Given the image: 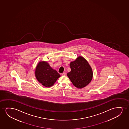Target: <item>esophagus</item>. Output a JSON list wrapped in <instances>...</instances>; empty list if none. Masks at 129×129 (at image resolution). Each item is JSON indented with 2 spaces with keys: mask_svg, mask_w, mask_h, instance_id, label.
<instances>
[{
  "mask_svg": "<svg viewBox=\"0 0 129 129\" xmlns=\"http://www.w3.org/2000/svg\"><path fill=\"white\" fill-rule=\"evenodd\" d=\"M62 76H65L66 75V73L63 72L62 73Z\"/></svg>",
  "mask_w": 129,
  "mask_h": 129,
  "instance_id": "obj_1",
  "label": "esophagus"
}]
</instances>
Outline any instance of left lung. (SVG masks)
Masks as SVG:
<instances>
[{"mask_svg": "<svg viewBox=\"0 0 129 129\" xmlns=\"http://www.w3.org/2000/svg\"><path fill=\"white\" fill-rule=\"evenodd\" d=\"M71 71L67 75L73 84L78 88H82L90 83L93 77L92 68L83 57H78L70 64Z\"/></svg>", "mask_w": 129, "mask_h": 129, "instance_id": "8db88e82", "label": "left lung"}]
</instances>
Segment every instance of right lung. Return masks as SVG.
<instances>
[{
	"label": "right lung",
	"mask_w": 129,
	"mask_h": 129,
	"mask_svg": "<svg viewBox=\"0 0 129 129\" xmlns=\"http://www.w3.org/2000/svg\"><path fill=\"white\" fill-rule=\"evenodd\" d=\"M37 79L43 85L52 86L60 77L57 71L53 70L47 62L41 61L37 64L35 70Z\"/></svg>",
	"instance_id": "right-lung-1"
}]
</instances>
